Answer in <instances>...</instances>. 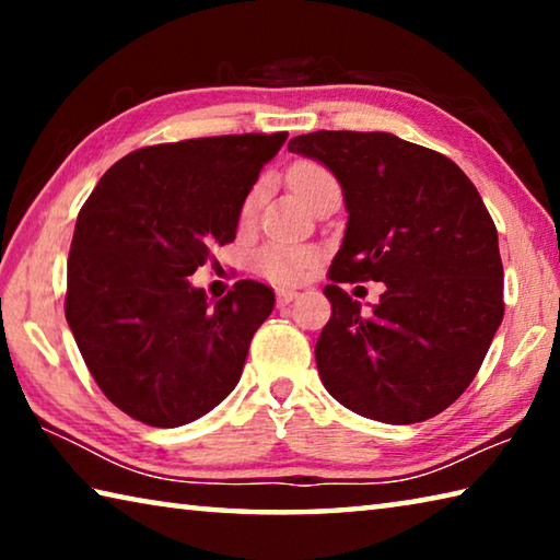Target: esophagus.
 I'll return each instance as SVG.
<instances>
[{
  "label": "esophagus",
  "mask_w": 560,
  "mask_h": 560,
  "mask_svg": "<svg viewBox=\"0 0 560 560\" xmlns=\"http://www.w3.org/2000/svg\"><path fill=\"white\" fill-rule=\"evenodd\" d=\"M293 299H299V291H291V289H277V301L281 303H291Z\"/></svg>",
  "instance_id": "obj_1"
}]
</instances>
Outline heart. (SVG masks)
<instances>
[{"label": "heart", "mask_w": 560, "mask_h": 560, "mask_svg": "<svg viewBox=\"0 0 560 560\" xmlns=\"http://www.w3.org/2000/svg\"><path fill=\"white\" fill-rule=\"evenodd\" d=\"M287 179H289V187L306 205L314 200L318 192H324V189L338 187L336 177L330 175V170L320 163H314V160H296V163L289 167ZM259 200H261L259 189H252V192L246 195V200L242 205V224H249L254 220V214L259 210ZM314 261H316V249H311V246L291 244V242H269L257 252V257H254V267H257V271H261L264 277L271 281L291 283L306 277V271L314 267Z\"/></svg>", "instance_id": "heart-1"}]
</instances>
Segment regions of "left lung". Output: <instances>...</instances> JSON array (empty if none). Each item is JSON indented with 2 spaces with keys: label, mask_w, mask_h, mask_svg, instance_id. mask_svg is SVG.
I'll return each instance as SVG.
<instances>
[{
  "label": "left lung",
  "mask_w": 560,
  "mask_h": 560,
  "mask_svg": "<svg viewBox=\"0 0 560 560\" xmlns=\"http://www.w3.org/2000/svg\"><path fill=\"white\" fill-rule=\"evenodd\" d=\"M343 189L348 224L316 343L326 390L387 424L430 420L467 390L504 318L499 234L471 179L393 132L318 130L289 143ZM383 280L369 312L339 289Z\"/></svg>",
  "instance_id": "1"
}]
</instances>
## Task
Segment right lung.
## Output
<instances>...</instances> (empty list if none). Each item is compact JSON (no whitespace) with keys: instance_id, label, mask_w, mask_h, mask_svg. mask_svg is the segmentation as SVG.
Instances as JSON below:
<instances>
[{"instance_id":"obj_1","label":"right lung","mask_w":560,"mask_h":560,"mask_svg":"<svg viewBox=\"0 0 560 560\" xmlns=\"http://www.w3.org/2000/svg\"><path fill=\"white\" fill-rule=\"evenodd\" d=\"M289 132L140 148L118 160L75 220L66 320L103 395L150 428H179L242 377L273 291L236 281L210 303L197 267L234 242L242 205Z\"/></svg>"}]
</instances>
